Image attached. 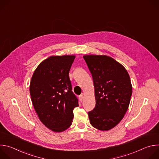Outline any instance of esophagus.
I'll list each match as a JSON object with an SVG mask.
<instances>
[{"mask_svg": "<svg viewBox=\"0 0 159 159\" xmlns=\"http://www.w3.org/2000/svg\"><path fill=\"white\" fill-rule=\"evenodd\" d=\"M84 98L83 94L80 95V96H79V100H80V102H82V101H84Z\"/></svg>", "mask_w": 159, "mask_h": 159, "instance_id": "34e87169", "label": "esophagus"}]
</instances>
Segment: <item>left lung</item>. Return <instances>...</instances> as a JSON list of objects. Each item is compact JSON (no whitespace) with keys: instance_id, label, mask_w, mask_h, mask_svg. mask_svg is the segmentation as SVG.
Here are the masks:
<instances>
[{"instance_id":"1","label":"left lung","mask_w":159,"mask_h":159,"mask_svg":"<svg viewBox=\"0 0 159 159\" xmlns=\"http://www.w3.org/2000/svg\"><path fill=\"white\" fill-rule=\"evenodd\" d=\"M92 74L96 106L88 112L91 125L107 131L116 126L128 110L132 94L130 78L125 68L106 55H84Z\"/></svg>"}]
</instances>
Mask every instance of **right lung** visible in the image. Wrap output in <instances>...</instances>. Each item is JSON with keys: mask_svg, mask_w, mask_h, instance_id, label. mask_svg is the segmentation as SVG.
<instances>
[{"mask_svg": "<svg viewBox=\"0 0 159 159\" xmlns=\"http://www.w3.org/2000/svg\"><path fill=\"white\" fill-rule=\"evenodd\" d=\"M75 58L52 56L39 63L31 80L34 108L40 121L55 132H62L71 126L73 110L79 106L69 75Z\"/></svg>", "mask_w": 159, "mask_h": 159, "instance_id": "obj_1", "label": "right lung"}]
</instances>
